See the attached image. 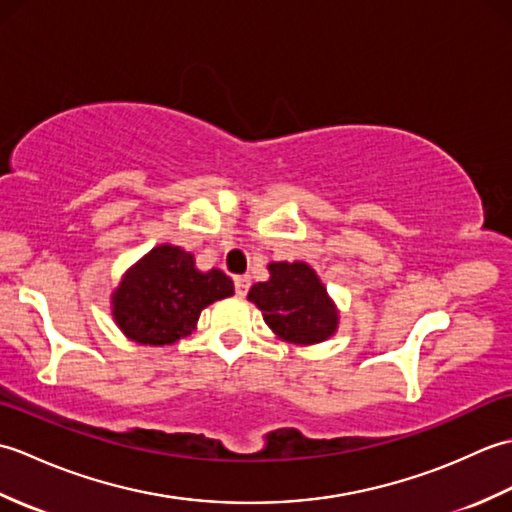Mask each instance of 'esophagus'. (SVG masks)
<instances>
[{
    "label": "esophagus",
    "instance_id": "esophagus-1",
    "mask_svg": "<svg viewBox=\"0 0 512 512\" xmlns=\"http://www.w3.org/2000/svg\"><path fill=\"white\" fill-rule=\"evenodd\" d=\"M248 288H250V277H248V275L235 277V292H237L239 297H244L246 292H248Z\"/></svg>",
    "mask_w": 512,
    "mask_h": 512
}]
</instances>
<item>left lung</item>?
<instances>
[{
	"instance_id": "1",
	"label": "left lung",
	"mask_w": 512,
	"mask_h": 512,
	"mask_svg": "<svg viewBox=\"0 0 512 512\" xmlns=\"http://www.w3.org/2000/svg\"><path fill=\"white\" fill-rule=\"evenodd\" d=\"M268 275L248 290V301L262 310L277 339L317 345L336 334L341 312L317 270L306 262H270Z\"/></svg>"
}]
</instances>
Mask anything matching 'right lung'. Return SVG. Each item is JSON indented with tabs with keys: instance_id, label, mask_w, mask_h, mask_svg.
Masks as SVG:
<instances>
[{
	"instance_id": "1",
	"label": "right lung",
	"mask_w": 512,
	"mask_h": 512,
	"mask_svg": "<svg viewBox=\"0 0 512 512\" xmlns=\"http://www.w3.org/2000/svg\"><path fill=\"white\" fill-rule=\"evenodd\" d=\"M235 295L220 268H195V257L173 244H158L125 270L112 292V319L129 341L171 345L198 325L200 312Z\"/></svg>"
}]
</instances>
